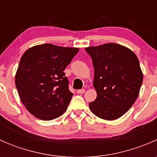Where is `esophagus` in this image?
<instances>
[{
  "instance_id": "1",
  "label": "esophagus",
  "mask_w": 157,
  "mask_h": 157,
  "mask_svg": "<svg viewBox=\"0 0 157 157\" xmlns=\"http://www.w3.org/2000/svg\"><path fill=\"white\" fill-rule=\"evenodd\" d=\"M85 93L84 89H81V90H77V93H80V94H82V93Z\"/></svg>"
}]
</instances>
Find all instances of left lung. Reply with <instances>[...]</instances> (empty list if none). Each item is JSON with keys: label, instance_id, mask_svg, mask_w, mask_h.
I'll return each instance as SVG.
<instances>
[{"label": "left lung", "instance_id": "1", "mask_svg": "<svg viewBox=\"0 0 157 157\" xmlns=\"http://www.w3.org/2000/svg\"><path fill=\"white\" fill-rule=\"evenodd\" d=\"M94 67L96 99L89 104L99 118L115 120L129 110L138 96L143 74L135 54L115 43L85 48Z\"/></svg>", "mask_w": 157, "mask_h": 157}]
</instances>
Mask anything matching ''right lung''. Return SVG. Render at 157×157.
Segmentation results:
<instances>
[{"mask_svg": "<svg viewBox=\"0 0 157 157\" xmlns=\"http://www.w3.org/2000/svg\"><path fill=\"white\" fill-rule=\"evenodd\" d=\"M78 52L77 48L43 44L24 52L15 83L21 102L32 115L49 121L67 110L73 93L64 71Z\"/></svg>", "mask_w": 157, "mask_h": 157, "instance_id": "right-lung-1", "label": "right lung"}]
</instances>
